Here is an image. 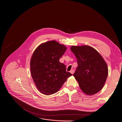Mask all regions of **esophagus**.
<instances>
[{
    "label": "esophagus",
    "instance_id": "1",
    "mask_svg": "<svg viewBox=\"0 0 122 122\" xmlns=\"http://www.w3.org/2000/svg\"><path fill=\"white\" fill-rule=\"evenodd\" d=\"M74 72H75V71H74V70H73V69H72V70H71L70 71V73H71L72 74H73L74 73Z\"/></svg>",
    "mask_w": 122,
    "mask_h": 122
}]
</instances>
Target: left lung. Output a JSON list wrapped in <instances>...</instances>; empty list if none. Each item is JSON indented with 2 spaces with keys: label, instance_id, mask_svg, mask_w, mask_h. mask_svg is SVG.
Returning <instances> with one entry per match:
<instances>
[{
  "label": "left lung",
  "instance_id": "1",
  "mask_svg": "<svg viewBox=\"0 0 122 122\" xmlns=\"http://www.w3.org/2000/svg\"><path fill=\"white\" fill-rule=\"evenodd\" d=\"M70 49L77 58L78 66L73 76L80 89L87 95L97 93L106 82L107 64L99 52L89 46H72Z\"/></svg>",
  "mask_w": 122,
  "mask_h": 122
}]
</instances>
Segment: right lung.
Instances as JSON below:
<instances>
[{"label":"right lung","instance_id":"obj_1","mask_svg":"<svg viewBox=\"0 0 122 122\" xmlns=\"http://www.w3.org/2000/svg\"><path fill=\"white\" fill-rule=\"evenodd\" d=\"M66 47L56 41L40 45L34 51L30 62L31 75L39 91L49 95L57 92L72 74L59 62Z\"/></svg>","mask_w":122,"mask_h":122}]
</instances>
